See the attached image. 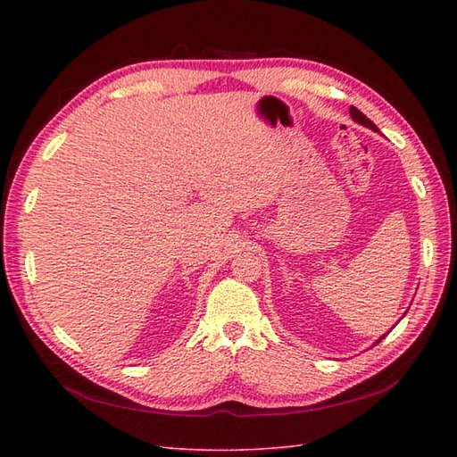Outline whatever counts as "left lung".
Wrapping results in <instances>:
<instances>
[{"mask_svg": "<svg viewBox=\"0 0 457 457\" xmlns=\"http://www.w3.org/2000/svg\"><path fill=\"white\" fill-rule=\"evenodd\" d=\"M349 112H351V118H353L356 123H361V126H364V128H370V129H373V131H379V129H378V126H376V123H373L370 118H366V116H364V114H362L361 110H358V108L351 106ZM383 337H385V336H383ZM383 337H379V339H378V343H379Z\"/></svg>", "mask_w": 457, "mask_h": 457, "instance_id": "1", "label": "left lung"}]
</instances>
